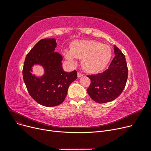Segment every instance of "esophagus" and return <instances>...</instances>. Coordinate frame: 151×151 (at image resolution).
<instances>
[{
    "label": "esophagus",
    "instance_id": "1",
    "mask_svg": "<svg viewBox=\"0 0 151 151\" xmlns=\"http://www.w3.org/2000/svg\"><path fill=\"white\" fill-rule=\"evenodd\" d=\"M83 76V74L80 73H78V78H80V77H81Z\"/></svg>",
    "mask_w": 151,
    "mask_h": 151
}]
</instances>
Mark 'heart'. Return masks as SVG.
Listing matches in <instances>:
<instances>
[{
    "instance_id": "1",
    "label": "heart",
    "mask_w": 151,
    "mask_h": 151,
    "mask_svg": "<svg viewBox=\"0 0 151 151\" xmlns=\"http://www.w3.org/2000/svg\"><path fill=\"white\" fill-rule=\"evenodd\" d=\"M65 56L72 63L75 58L82 59L84 69L91 73H97L104 70L108 64L112 55L109 46L100 42L87 40H76L71 45L70 51L65 50Z\"/></svg>"
}]
</instances>
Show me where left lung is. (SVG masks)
<instances>
[{
    "instance_id": "1",
    "label": "left lung",
    "mask_w": 151,
    "mask_h": 151,
    "mask_svg": "<svg viewBox=\"0 0 151 151\" xmlns=\"http://www.w3.org/2000/svg\"><path fill=\"white\" fill-rule=\"evenodd\" d=\"M115 56L107 70L97 75H88L91 84L87 92L99 104L111 101L120 96L128 78V68L124 54L114 46Z\"/></svg>"
}]
</instances>
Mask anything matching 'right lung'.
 Returning <instances> with one entry per match:
<instances>
[{"label":"right lung","instance_id":"1","mask_svg":"<svg viewBox=\"0 0 151 151\" xmlns=\"http://www.w3.org/2000/svg\"><path fill=\"white\" fill-rule=\"evenodd\" d=\"M56 46L55 38L40 40L27 54L22 70L24 81L30 96L38 104L47 107L61 104L69 86L77 79L76 70L70 73L63 71L62 55L54 51ZM34 65L44 68L42 76L31 73Z\"/></svg>","mask_w":151,"mask_h":151}]
</instances>
